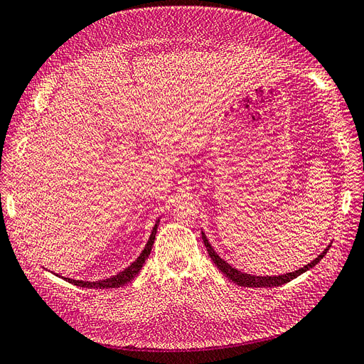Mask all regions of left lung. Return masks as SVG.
<instances>
[{
    "instance_id": "obj_1",
    "label": "left lung",
    "mask_w": 364,
    "mask_h": 364,
    "mask_svg": "<svg viewBox=\"0 0 364 364\" xmlns=\"http://www.w3.org/2000/svg\"><path fill=\"white\" fill-rule=\"evenodd\" d=\"M202 238H203V243L206 246V250H208V255L211 257V259L214 261L215 266L218 267V270L222 272L223 274H226V278H229L230 281H232L234 284L237 285H241V287H279V285L282 284H287L290 282L291 279L297 278L299 274H302L304 272L313 269L316 264L321 261L325 255L326 252L329 250V246L318 255L316 259H313L310 264H306V266H304L302 269L296 270L293 273H285V274H279V277H255V274H247V273H243L240 272L237 269H234L230 264H228L226 261H223L222 258H220L215 250L213 249V246L209 245V241L206 238V235L202 232Z\"/></svg>"
}]
</instances>
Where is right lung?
<instances>
[{"instance_id": "add662e5", "label": "right lung", "mask_w": 364, "mask_h": 364, "mask_svg": "<svg viewBox=\"0 0 364 364\" xmlns=\"http://www.w3.org/2000/svg\"><path fill=\"white\" fill-rule=\"evenodd\" d=\"M158 225H159V220L155 223V226H153V230H151V235L147 241V246L144 247V250L141 252V255L135 259V262H132L130 266L123 270L121 273L115 274V277L112 278H107V279H103V281H97V282H86V281H75V279H67L68 282L74 284V285H79V287H86V289H118L121 287V285L127 284L129 281L134 279L138 272L141 270L142 264L146 262V259L149 258L150 255V250L153 247V241H155V237H156V229H158Z\"/></svg>"}]
</instances>
